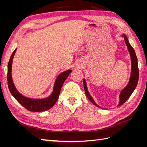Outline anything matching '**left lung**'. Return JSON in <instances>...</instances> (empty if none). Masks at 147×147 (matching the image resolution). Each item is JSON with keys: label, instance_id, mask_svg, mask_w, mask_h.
<instances>
[{"label": "left lung", "instance_id": "left-lung-1", "mask_svg": "<svg viewBox=\"0 0 147 147\" xmlns=\"http://www.w3.org/2000/svg\"><path fill=\"white\" fill-rule=\"evenodd\" d=\"M122 36L124 38L126 45L127 47L128 51H129L130 55H131V74L129 81L127 85L121 91V93H120V94H119V102L118 106L123 105L124 102H125L129 99V97L131 96V95L132 94L133 91H134V90L137 86L138 80H139V68H138V63H137V57L136 56L135 51L134 50V48H133L132 47V46L130 45L129 42V41H128L127 37H126V35L125 34H123ZM83 85H84V91H85L86 95L88 98V99L90 100L92 104H94L96 106L98 107H99V108H101L95 103V102L92 98V97L90 96V93H89V92L88 91L86 82L84 80H83Z\"/></svg>", "mask_w": 147, "mask_h": 147}]
</instances>
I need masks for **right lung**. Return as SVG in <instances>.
<instances>
[{
	"instance_id": "obj_1",
	"label": "right lung",
	"mask_w": 147,
	"mask_h": 147,
	"mask_svg": "<svg viewBox=\"0 0 147 147\" xmlns=\"http://www.w3.org/2000/svg\"><path fill=\"white\" fill-rule=\"evenodd\" d=\"M16 50V49L13 51L9 62L8 63L7 81L8 89H9L11 94L21 105H23L25 109L30 111V112H43V111L51 109L55 104L57 99H58L62 86H63L66 78L68 77L69 74L72 72V70H66L58 75L55 81L52 94L47 98L41 99L28 98V97H26L21 94L17 91L13 82L11 72L13 59L15 54Z\"/></svg>"
}]
</instances>
